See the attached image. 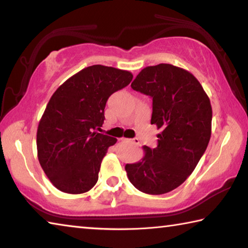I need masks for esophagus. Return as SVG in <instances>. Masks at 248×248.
<instances>
[{"instance_id":"obj_1","label":"esophagus","mask_w":248,"mask_h":248,"mask_svg":"<svg viewBox=\"0 0 248 248\" xmlns=\"http://www.w3.org/2000/svg\"><path fill=\"white\" fill-rule=\"evenodd\" d=\"M120 140L124 142H131V143L134 144H139V139H127V138H121Z\"/></svg>"}]
</instances>
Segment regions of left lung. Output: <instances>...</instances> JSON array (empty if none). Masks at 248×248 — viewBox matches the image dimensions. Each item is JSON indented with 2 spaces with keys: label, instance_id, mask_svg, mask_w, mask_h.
Listing matches in <instances>:
<instances>
[{
  "label": "left lung",
  "instance_id": "left-lung-1",
  "mask_svg": "<svg viewBox=\"0 0 248 248\" xmlns=\"http://www.w3.org/2000/svg\"><path fill=\"white\" fill-rule=\"evenodd\" d=\"M131 87L153 98L151 124L161 133L156 148L142 146L141 161L124 169L138 190L166 194L188 178L207 149L211 137V104L194 75L167 63L146 66Z\"/></svg>",
  "mask_w": 248,
  "mask_h": 248
}]
</instances>
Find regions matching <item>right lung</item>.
<instances>
[{"instance_id":"right-lung-1","label":"right lung","mask_w":248,"mask_h":248,"mask_svg":"<svg viewBox=\"0 0 248 248\" xmlns=\"http://www.w3.org/2000/svg\"><path fill=\"white\" fill-rule=\"evenodd\" d=\"M133 75L100 64L87 66L61 84L37 129V156L50 182L66 194H83L98 180L107 149L117 139L94 131L105 120L106 102Z\"/></svg>"}]
</instances>
